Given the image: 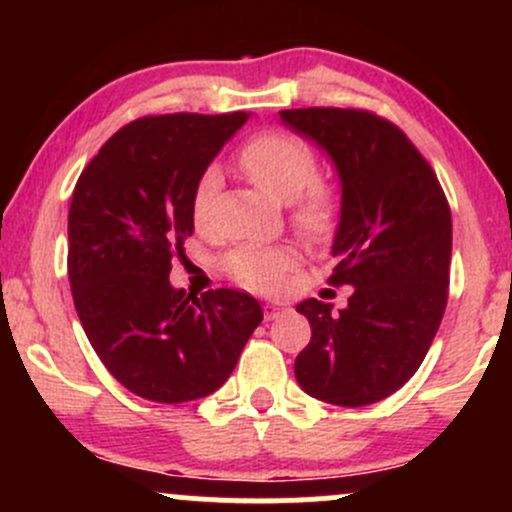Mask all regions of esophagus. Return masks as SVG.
<instances>
[{
  "mask_svg": "<svg viewBox=\"0 0 512 512\" xmlns=\"http://www.w3.org/2000/svg\"><path fill=\"white\" fill-rule=\"evenodd\" d=\"M289 310L291 308L286 303H267V305H264V317H267V320H276V317L286 315Z\"/></svg>",
  "mask_w": 512,
  "mask_h": 512,
  "instance_id": "esophagus-1",
  "label": "esophagus"
}]
</instances>
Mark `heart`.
Segmentation results:
<instances>
[{"label":"heart","instance_id":"obj_1","mask_svg":"<svg viewBox=\"0 0 512 512\" xmlns=\"http://www.w3.org/2000/svg\"><path fill=\"white\" fill-rule=\"evenodd\" d=\"M240 166L248 178L269 197L293 202V223L303 236L327 238L337 226L339 202L327 182L317 180L320 163L303 139L289 132H264L240 149ZM221 187V173L207 166L192 187L190 211L197 226L209 219L211 204ZM296 262L286 245H240L223 260V269L252 291H276L284 286L286 274Z\"/></svg>","mask_w":512,"mask_h":512}]
</instances>
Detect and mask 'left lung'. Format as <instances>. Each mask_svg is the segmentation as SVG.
<instances>
[{
    "label": "left lung",
    "mask_w": 512,
    "mask_h": 512,
    "mask_svg": "<svg viewBox=\"0 0 512 512\" xmlns=\"http://www.w3.org/2000/svg\"><path fill=\"white\" fill-rule=\"evenodd\" d=\"M279 115L337 166L330 284L354 289L339 313L317 298L298 303L313 337L296 358V380L322 402L366 407L407 383L436 337L448 305L450 204L426 158L385 117L356 108Z\"/></svg>",
    "instance_id": "left-lung-1"
}]
</instances>
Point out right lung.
<instances>
[{"label":"right lung","instance_id":"obj_1","mask_svg":"<svg viewBox=\"0 0 512 512\" xmlns=\"http://www.w3.org/2000/svg\"><path fill=\"white\" fill-rule=\"evenodd\" d=\"M248 117H139L76 180L67 255L76 315L117 383L151 402L219 390L262 322L250 293L216 289L197 298L168 281L170 260L195 231V180Z\"/></svg>","mask_w":512,"mask_h":512}]
</instances>
